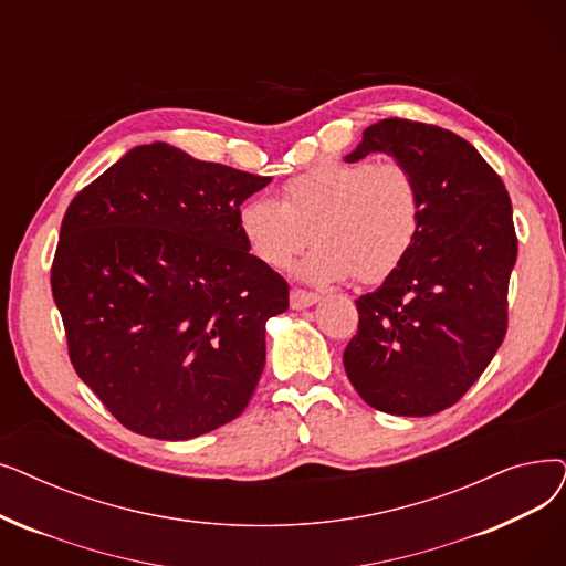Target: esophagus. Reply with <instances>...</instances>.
Returning <instances> with one entry per match:
<instances>
[{
	"label": "esophagus",
	"instance_id": "34e87169",
	"mask_svg": "<svg viewBox=\"0 0 566 566\" xmlns=\"http://www.w3.org/2000/svg\"><path fill=\"white\" fill-rule=\"evenodd\" d=\"M314 303H318V293L303 291V289L291 291V307L293 310H305V307H312Z\"/></svg>",
	"mask_w": 566,
	"mask_h": 566
}]
</instances>
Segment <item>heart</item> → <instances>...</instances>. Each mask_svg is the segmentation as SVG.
<instances>
[{
	"label": "heart",
	"mask_w": 566,
	"mask_h": 566,
	"mask_svg": "<svg viewBox=\"0 0 566 566\" xmlns=\"http://www.w3.org/2000/svg\"><path fill=\"white\" fill-rule=\"evenodd\" d=\"M421 214V189L405 164L324 159L282 187V203L244 201L238 229L270 268H289L314 235L318 244L301 265L305 280L379 282L409 254Z\"/></svg>",
	"instance_id": "heart-1"
}]
</instances>
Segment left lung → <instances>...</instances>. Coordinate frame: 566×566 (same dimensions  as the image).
Returning a JSON list of instances; mask_svg holds the SVG:
<instances>
[{
  "mask_svg": "<svg viewBox=\"0 0 566 566\" xmlns=\"http://www.w3.org/2000/svg\"><path fill=\"white\" fill-rule=\"evenodd\" d=\"M373 153L411 170L423 214L405 261L356 301L358 333L342 360L370 407L430 416L464 396L506 335L518 256L511 199L476 147L441 127L388 117L344 159Z\"/></svg>",
  "mask_w": 566,
  "mask_h": 566,
  "instance_id": "left-lung-1",
  "label": "left lung"
}]
</instances>
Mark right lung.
<instances>
[{
  "mask_svg": "<svg viewBox=\"0 0 566 566\" xmlns=\"http://www.w3.org/2000/svg\"><path fill=\"white\" fill-rule=\"evenodd\" d=\"M273 178L138 145L71 201L53 298L78 377L115 419L185 441L248 407L289 284L250 254L238 210Z\"/></svg>",
  "mask_w": 566,
  "mask_h": 566,
  "instance_id": "right-lung-1",
  "label": "right lung"
}]
</instances>
